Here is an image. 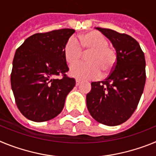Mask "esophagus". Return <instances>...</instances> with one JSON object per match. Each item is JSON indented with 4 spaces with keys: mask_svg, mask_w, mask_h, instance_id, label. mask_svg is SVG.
<instances>
[{
    "mask_svg": "<svg viewBox=\"0 0 156 156\" xmlns=\"http://www.w3.org/2000/svg\"><path fill=\"white\" fill-rule=\"evenodd\" d=\"M81 81L80 80H76V86H79L80 84Z\"/></svg>",
    "mask_w": 156,
    "mask_h": 156,
    "instance_id": "34e87169",
    "label": "esophagus"
}]
</instances>
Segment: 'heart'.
Listing matches in <instances>:
<instances>
[{
    "label": "heart",
    "instance_id": "heart-1",
    "mask_svg": "<svg viewBox=\"0 0 156 156\" xmlns=\"http://www.w3.org/2000/svg\"><path fill=\"white\" fill-rule=\"evenodd\" d=\"M108 39L97 31L80 34L77 41L69 40L65 45L64 56L68 64L79 61L82 51L90 52L87 58V63H78L71 66L69 73L72 76L80 80L107 76L113 71L117 62V54L114 48L108 46Z\"/></svg>",
    "mask_w": 156,
    "mask_h": 156
}]
</instances>
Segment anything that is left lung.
<instances>
[{
    "mask_svg": "<svg viewBox=\"0 0 156 156\" xmlns=\"http://www.w3.org/2000/svg\"><path fill=\"white\" fill-rule=\"evenodd\" d=\"M117 54L114 70L104 81L91 83L87 107L96 121L107 126L126 122L137 108L146 80L145 59L138 42L115 30L96 27Z\"/></svg>",
    "mask_w": 156,
    "mask_h": 156,
    "instance_id": "obj_1",
    "label": "left lung"
}]
</instances>
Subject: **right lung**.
Listing matches in <instances>:
<instances>
[{"label":"right lung","mask_w":156,"mask_h":156,"mask_svg":"<svg viewBox=\"0 0 156 156\" xmlns=\"http://www.w3.org/2000/svg\"><path fill=\"white\" fill-rule=\"evenodd\" d=\"M62 29L30 36L16 50L11 84L18 108L26 118L44 122L57 116L76 81L69 71L64 48L74 34ZM62 75V79L55 76Z\"/></svg>","instance_id":"add662e5"}]
</instances>
